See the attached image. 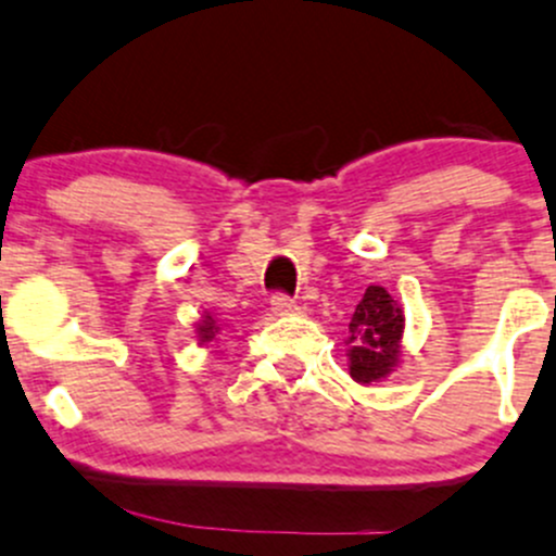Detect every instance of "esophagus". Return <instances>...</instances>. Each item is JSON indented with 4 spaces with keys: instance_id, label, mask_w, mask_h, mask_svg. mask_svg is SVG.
Masks as SVG:
<instances>
[{
    "instance_id": "1",
    "label": "esophagus",
    "mask_w": 556,
    "mask_h": 556,
    "mask_svg": "<svg viewBox=\"0 0 556 556\" xmlns=\"http://www.w3.org/2000/svg\"><path fill=\"white\" fill-rule=\"evenodd\" d=\"M271 312L277 314V317H290V314L298 312V303L288 295H274L271 298Z\"/></svg>"
}]
</instances>
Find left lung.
I'll return each mask as SVG.
<instances>
[{
	"instance_id": "obj_1",
	"label": "left lung",
	"mask_w": 556,
	"mask_h": 556,
	"mask_svg": "<svg viewBox=\"0 0 556 556\" xmlns=\"http://www.w3.org/2000/svg\"><path fill=\"white\" fill-rule=\"evenodd\" d=\"M405 312L381 285H370L349 323V376L356 383L383 381L402 362Z\"/></svg>"
}]
</instances>
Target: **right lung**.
<instances>
[{
    "label": "right lung",
    "instance_id": "1",
    "mask_svg": "<svg viewBox=\"0 0 556 556\" xmlns=\"http://www.w3.org/2000/svg\"><path fill=\"white\" fill-rule=\"evenodd\" d=\"M218 332H220L218 319H215L210 312H204L200 323H197V341H200L202 346H207V343L215 341V336H218Z\"/></svg>",
    "mask_w": 556,
    "mask_h": 556
}]
</instances>
